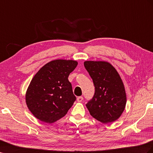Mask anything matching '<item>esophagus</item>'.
<instances>
[{
    "label": "esophagus",
    "instance_id": "esophagus-1",
    "mask_svg": "<svg viewBox=\"0 0 153 153\" xmlns=\"http://www.w3.org/2000/svg\"><path fill=\"white\" fill-rule=\"evenodd\" d=\"M76 100L78 102H81L82 100H83V97H78L76 99Z\"/></svg>",
    "mask_w": 153,
    "mask_h": 153
}]
</instances>
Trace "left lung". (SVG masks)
<instances>
[{
    "label": "left lung",
    "instance_id": "1",
    "mask_svg": "<svg viewBox=\"0 0 153 153\" xmlns=\"http://www.w3.org/2000/svg\"><path fill=\"white\" fill-rule=\"evenodd\" d=\"M84 66L95 88L93 97L86 104L90 114L103 123L117 120L126 104V91L119 74L104 61H85Z\"/></svg>",
    "mask_w": 153,
    "mask_h": 153
}]
</instances>
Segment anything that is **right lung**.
I'll return each instance as SVG.
<instances>
[{"label": "right lung", "instance_id": "add662e5", "mask_svg": "<svg viewBox=\"0 0 153 153\" xmlns=\"http://www.w3.org/2000/svg\"><path fill=\"white\" fill-rule=\"evenodd\" d=\"M77 64L75 60H55L36 73L27 89L26 102L36 118L51 123L67 114L76 100L68 76Z\"/></svg>", "mask_w": 153, "mask_h": 153}]
</instances>
